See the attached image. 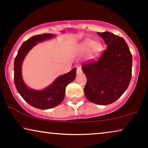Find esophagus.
I'll use <instances>...</instances> for the list:
<instances>
[{"label": "esophagus", "mask_w": 148, "mask_h": 148, "mask_svg": "<svg viewBox=\"0 0 148 148\" xmlns=\"http://www.w3.org/2000/svg\"><path fill=\"white\" fill-rule=\"evenodd\" d=\"M82 74V66L79 65L77 66V75H79Z\"/></svg>", "instance_id": "obj_1"}]
</instances>
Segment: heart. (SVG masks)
<instances>
[{
	"label": "heart",
	"mask_w": 148,
	"mask_h": 148,
	"mask_svg": "<svg viewBox=\"0 0 148 148\" xmlns=\"http://www.w3.org/2000/svg\"><path fill=\"white\" fill-rule=\"evenodd\" d=\"M78 49L82 52H87L91 50V54L93 57H97L102 52V46L95 40L86 38L79 44Z\"/></svg>",
	"instance_id": "b5f03b06"
}]
</instances>
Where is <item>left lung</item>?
<instances>
[{"label": "left lung", "instance_id": "1", "mask_svg": "<svg viewBox=\"0 0 148 148\" xmlns=\"http://www.w3.org/2000/svg\"><path fill=\"white\" fill-rule=\"evenodd\" d=\"M106 50L98 60L83 64L87 77L85 96L91 102L108 105L118 100L128 88L132 73V55L122 37L98 32Z\"/></svg>", "mask_w": 148, "mask_h": 148}]
</instances>
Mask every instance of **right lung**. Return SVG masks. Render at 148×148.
<instances>
[{"mask_svg": "<svg viewBox=\"0 0 148 148\" xmlns=\"http://www.w3.org/2000/svg\"><path fill=\"white\" fill-rule=\"evenodd\" d=\"M56 36L55 34H44L29 38L22 44L14 61V81L18 92L28 104L42 110L54 108L62 102L66 86L75 78L76 68L73 69L67 73L58 76L46 88L34 90L29 88L24 82L22 76V63L28 52L38 42H44Z\"/></svg>", "mask_w": 148, "mask_h": 148, "instance_id": "1", "label": "right lung"}]
</instances>
